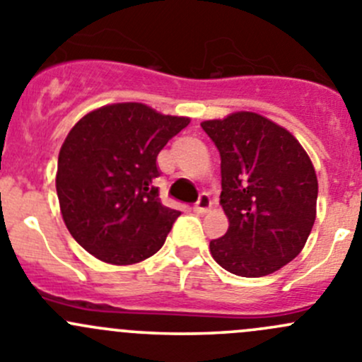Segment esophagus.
<instances>
[{"instance_id": "1", "label": "esophagus", "mask_w": 362, "mask_h": 362, "mask_svg": "<svg viewBox=\"0 0 362 362\" xmlns=\"http://www.w3.org/2000/svg\"><path fill=\"white\" fill-rule=\"evenodd\" d=\"M210 206H212V199H210V196L205 194V192H203V194H199L198 202H196V205H194L196 212L205 214L206 210H210Z\"/></svg>"}]
</instances>
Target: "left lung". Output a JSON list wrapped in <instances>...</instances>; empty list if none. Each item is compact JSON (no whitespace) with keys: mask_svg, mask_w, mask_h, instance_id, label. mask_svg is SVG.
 Masks as SVG:
<instances>
[{"mask_svg":"<svg viewBox=\"0 0 362 362\" xmlns=\"http://www.w3.org/2000/svg\"><path fill=\"white\" fill-rule=\"evenodd\" d=\"M221 156V205L230 226L210 240L231 274L262 278L292 262L317 217L318 180L300 143L262 115L238 111L202 124Z\"/></svg>","mask_w":362,"mask_h":362,"instance_id":"obj_1","label":"left lung"}]
</instances>
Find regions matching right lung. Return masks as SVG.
<instances>
[{
    "label": "right lung",
    "instance_id": "add662e5",
    "mask_svg": "<svg viewBox=\"0 0 362 362\" xmlns=\"http://www.w3.org/2000/svg\"><path fill=\"white\" fill-rule=\"evenodd\" d=\"M189 122L122 103L74 125L59 150L56 192L81 247L113 265L143 262L163 247L180 212L164 206L153 187L157 156Z\"/></svg>",
    "mask_w": 362,
    "mask_h": 362
}]
</instances>
